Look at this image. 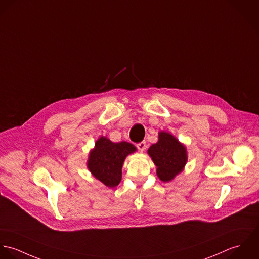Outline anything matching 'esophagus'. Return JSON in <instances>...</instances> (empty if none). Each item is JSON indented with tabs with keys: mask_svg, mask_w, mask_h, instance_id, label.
Listing matches in <instances>:
<instances>
[{
	"mask_svg": "<svg viewBox=\"0 0 259 259\" xmlns=\"http://www.w3.org/2000/svg\"><path fill=\"white\" fill-rule=\"evenodd\" d=\"M136 147H137V149H138L139 151L143 152V151L146 149V142H145V141H142V142L136 144Z\"/></svg>",
	"mask_w": 259,
	"mask_h": 259,
	"instance_id": "34e87169",
	"label": "esophagus"
}]
</instances>
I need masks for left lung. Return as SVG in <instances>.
<instances>
[{
  "label": "left lung",
  "mask_w": 259,
  "mask_h": 259,
  "mask_svg": "<svg viewBox=\"0 0 259 259\" xmlns=\"http://www.w3.org/2000/svg\"><path fill=\"white\" fill-rule=\"evenodd\" d=\"M148 154L157 166L160 180L168 182L182 171L187 161L185 147L169 133L160 132L159 140L150 146Z\"/></svg>",
  "instance_id": "8db88e82"
}]
</instances>
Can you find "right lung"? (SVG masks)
<instances>
[{"instance_id":"right-lung-1","label":"right lung","mask_w":259,"mask_h":259,"mask_svg":"<svg viewBox=\"0 0 259 259\" xmlns=\"http://www.w3.org/2000/svg\"><path fill=\"white\" fill-rule=\"evenodd\" d=\"M135 150L136 148L130 143L125 141L113 143L102 136L89 155L88 168L98 180L113 188L121 181L122 166L126 156Z\"/></svg>"}]
</instances>
